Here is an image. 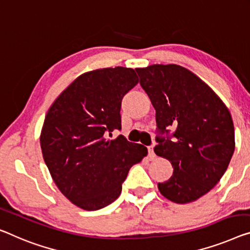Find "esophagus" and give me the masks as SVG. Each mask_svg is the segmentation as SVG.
Listing matches in <instances>:
<instances>
[{
	"instance_id": "1",
	"label": "esophagus",
	"mask_w": 250,
	"mask_h": 250,
	"mask_svg": "<svg viewBox=\"0 0 250 250\" xmlns=\"http://www.w3.org/2000/svg\"><path fill=\"white\" fill-rule=\"evenodd\" d=\"M148 154H149V158L150 159H155V152H154V146H149L148 147Z\"/></svg>"
}]
</instances>
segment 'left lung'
<instances>
[{"label": "left lung", "mask_w": 250, "mask_h": 250, "mask_svg": "<svg viewBox=\"0 0 250 250\" xmlns=\"http://www.w3.org/2000/svg\"><path fill=\"white\" fill-rule=\"evenodd\" d=\"M136 72L156 110L154 150L174 168L168 181L158 183L159 192L175 203L196 201L228 168L234 151L231 114L201 78L180 65L156 64Z\"/></svg>", "instance_id": "left-lung-1"}]
</instances>
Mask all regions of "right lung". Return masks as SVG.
Segmentation results:
<instances>
[{
    "label": "right lung",
    "mask_w": 250,
    "mask_h": 250,
    "mask_svg": "<svg viewBox=\"0 0 250 250\" xmlns=\"http://www.w3.org/2000/svg\"><path fill=\"white\" fill-rule=\"evenodd\" d=\"M138 84L125 67L92 70L78 76L48 110L40 135L44 163L62 194L87 211L109 206L120 195L129 169L147 148L124 136L121 102Z\"/></svg>",
    "instance_id": "right-lung-1"
}]
</instances>
